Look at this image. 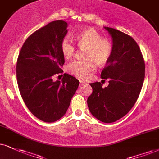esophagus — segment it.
<instances>
[{
  "mask_svg": "<svg viewBox=\"0 0 159 159\" xmlns=\"http://www.w3.org/2000/svg\"><path fill=\"white\" fill-rule=\"evenodd\" d=\"M80 85H84V84H85V82H84V81H82V80H80Z\"/></svg>",
  "mask_w": 159,
  "mask_h": 159,
  "instance_id": "esophagus-1",
  "label": "esophagus"
}]
</instances>
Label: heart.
Masks as SVG:
<instances>
[{
    "label": "heart",
    "mask_w": 159,
    "mask_h": 159,
    "mask_svg": "<svg viewBox=\"0 0 159 159\" xmlns=\"http://www.w3.org/2000/svg\"><path fill=\"white\" fill-rule=\"evenodd\" d=\"M76 43L82 49H86L85 58L87 60H74L67 66L68 72L80 79L85 80L93 75L97 64L105 66L110 61L113 52V44L110 38H102L99 32L93 28L83 30L76 35ZM60 49L65 58L69 59L76 52V46L68 37L60 42Z\"/></svg>",
    "instance_id": "obj_1"
}]
</instances>
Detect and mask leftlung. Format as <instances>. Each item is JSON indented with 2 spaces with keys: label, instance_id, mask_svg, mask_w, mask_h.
I'll list each match as a JSON object with an SVG mask.
<instances>
[{
  "label": "left lung",
  "instance_id": "obj_1",
  "mask_svg": "<svg viewBox=\"0 0 159 159\" xmlns=\"http://www.w3.org/2000/svg\"><path fill=\"white\" fill-rule=\"evenodd\" d=\"M111 35L113 52L101 73L109 85H90L93 89L88 97L91 114L105 123H111L125 116L138 99L145 75V63L139 46L130 35L117 29L105 27Z\"/></svg>",
  "mask_w": 159,
  "mask_h": 159
}]
</instances>
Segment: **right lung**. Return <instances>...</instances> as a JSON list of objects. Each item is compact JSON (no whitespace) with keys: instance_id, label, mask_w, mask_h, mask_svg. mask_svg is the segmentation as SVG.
Here are the masks:
<instances>
[{"instance_id":"obj_1","label":"right lung","mask_w":159,"mask_h":159,"mask_svg":"<svg viewBox=\"0 0 159 159\" xmlns=\"http://www.w3.org/2000/svg\"><path fill=\"white\" fill-rule=\"evenodd\" d=\"M68 23L55 20L39 29L25 40L16 65L18 89L25 105L37 118L54 122L64 116L80 81L64 74L54 82L65 62L60 42L67 34Z\"/></svg>"}]
</instances>
